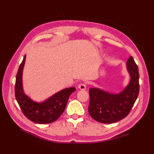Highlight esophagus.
Here are the masks:
<instances>
[{
  "instance_id": "esophagus-1",
  "label": "esophagus",
  "mask_w": 154,
  "mask_h": 154,
  "mask_svg": "<svg viewBox=\"0 0 154 154\" xmlns=\"http://www.w3.org/2000/svg\"><path fill=\"white\" fill-rule=\"evenodd\" d=\"M78 87H79L81 90H85L86 89V84L80 83L79 85H78Z\"/></svg>"
}]
</instances>
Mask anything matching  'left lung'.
I'll use <instances>...</instances> for the list:
<instances>
[{"label":"left lung","mask_w":154,"mask_h":154,"mask_svg":"<svg viewBox=\"0 0 154 154\" xmlns=\"http://www.w3.org/2000/svg\"><path fill=\"white\" fill-rule=\"evenodd\" d=\"M130 81L119 94L105 92L97 88L89 89V112L94 120L100 123L118 122L128 115L138 98L140 90L138 67L130 56L126 63Z\"/></svg>","instance_id":"obj_1"}]
</instances>
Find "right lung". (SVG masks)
I'll use <instances>...</instances> for the list:
<instances>
[{"label": "right lung", "instance_id": "1", "mask_svg": "<svg viewBox=\"0 0 154 154\" xmlns=\"http://www.w3.org/2000/svg\"><path fill=\"white\" fill-rule=\"evenodd\" d=\"M26 55L17 72L15 83V97L25 116L38 124H49L57 120L64 112L69 97L75 91V87L65 89L49 98L43 103H36L24 93L22 87V71Z\"/></svg>", "mask_w": 154, "mask_h": 154}]
</instances>
